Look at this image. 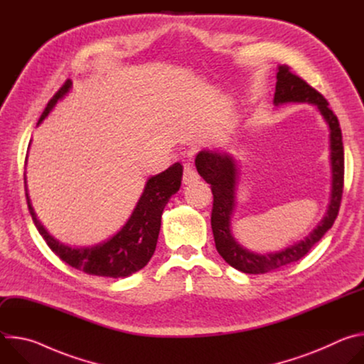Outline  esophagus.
I'll return each mask as SVG.
<instances>
[{"label":"esophagus","mask_w":364,"mask_h":364,"mask_svg":"<svg viewBox=\"0 0 364 364\" xmlns=\"http://www.w3.org/2000/svg\"><path fill=\"white\" fill-rule=\"evenodd\" d=\"M197 180H198L197 171L190 164H186L184 166V171H183V183L184 184H191V183L197 181Z\"/></svg>","instance_id":"esophagus-1"}]
</instances>
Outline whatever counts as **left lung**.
Segmentation results:
<instances>
[{
    "instance_id": "8db88e82",
    "label": "left lung",
    "mask_w": 364,
    "mask_h": 364,
    "mask_svg": "<svg viewBox=\"0 0 364 364\" xmlns=\"http://www.w3.org/2000/svg\"><path fill=\"white\" fill-rule=\"evenodd\" d=\"M287 102H308L316 105L330 127L331 141V166H333V190L328 210L320 225L304 240L275 253L259 255L240 246L230 235V216L235 207V184L237 177L236 164L230 155L203 149L196 157L198 174L210 184L213 193L212 230L216 249L225 261L235 269L245 274H267L269 271L287 267L304 257L333 226L337 219L343 186H344V148L341 128L337 117L330 109L326 97L309 86L302 77L291 72L287 65L279 66L277 73V87L274 103L282 105Z\"/></svg>"
}]
</instances>
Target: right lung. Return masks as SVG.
Returning <instances> with one entry per match:
<instances>
[{"instance_id":"obj_1","label":"right lung","mask_w":364,"mask_h":364,"mask_svg":"<svg viewBox=\"0 0 364 364\" xmlns=\"http://www.w3.org/2000/svg\"><path fill=\"white\" fill-rule=\"evenodd\" d=\"M70 86L72 82L66 80L55 96L48 100L38 124L48 115L56 102L69 92ZM181 176L183 167L180 163H176L159 176L151 177L125 226L114 237L92 247H70L51 237L37 220L27 193L26 198L28 212L38 233L63 262L89 275L125 278L142 269L149 262L155 252V246H157L163 210L170 197L178 191Z\"/></svg>"}]
</instances>
